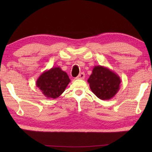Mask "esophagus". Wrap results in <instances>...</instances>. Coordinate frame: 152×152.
Masks as SVG:
<instances>
[{"mask_svg": "<svg viewBox=\"0 0 152 152\" xmlns=\"http://www.w3.org/2000/svg\"><path fill=\"white\" fill-rule=\"evenodd\" d=\"M85 78V74L83 72H81L79 75L76 77V79H79V80H83Z\"/></svg>", "mask_w": 152, "mask_h": 152, "instance_id": "esophagus-1", "label": "esophagus"}]
</instances>
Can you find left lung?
Segmentation results:
<instances>
[{"label":"left lung","instance_id":"obj_1","mask_svg":"<svg viewBox=\"0 0 152 152\" xmlns=\"http://www.w3.org/2000/svg\"><path fill=\"white\" fill-rule=\"evenodd\" d=\"M88 82L92 92L101 100H110L119 90L121 80L117 74L108 68L95 66Z\"/></svg>","mask_w":152,"mask_h":152}]
</instances>
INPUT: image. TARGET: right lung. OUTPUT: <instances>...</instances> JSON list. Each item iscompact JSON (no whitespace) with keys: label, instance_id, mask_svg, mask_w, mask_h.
Returning <instances> with one entry per match:
<instances>
[{"label":"right lung","instance_id":"right-lung-1","mask_svg":"<svg viewBox=\"0 0 152 152\" xmlns=\"http://www.w3.org/2000/svg\"><path fill=\"white\" fill-rule=\"evenodd\" d=\"M70 80L66 72L60 67H52L40 74L36 86L48 99H56L64 91Z\"/></svg>","mask_w":152,"mask_h":152}]
</instances>
